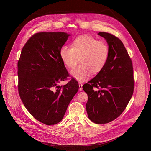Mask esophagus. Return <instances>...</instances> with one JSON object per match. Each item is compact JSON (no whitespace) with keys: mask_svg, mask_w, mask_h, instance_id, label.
<instances>
[{"mask_svg":"<svg viewBox=\"0 0 151 151\" xmlns=\"http://www.w3.org/2000/svg\"><path fill=\"white\" fill-rule=\"evenodd\" d=\"M82 86L83 85L81 83H79V90L81 91L82 90Z\"/></svg>","mask_w":151,"mask_h":151,"instance_id":"1","label":"esophagus"}]
</instances>
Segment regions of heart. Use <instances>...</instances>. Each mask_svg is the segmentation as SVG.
Listing matches in <instances>:
<instances>
[{
    "mask_svg": "<svg viewBox=\"0 0 151 151\" xmlns=\"http://www.w3.org/2000/svg\"><path fill=\"white\" fill-rule=\"evenodd\" d=\"M109 55L107 45L88 35L75 37L72 47L64 45L60 50V57L68 68H73L79 62L81 64L70 70V74L79 82H83L92 74H96L104 68Z\"/></svg>",
    "mask_w": 151,
    "mask_h": 151,
    "instance_id": "heart-1",
    "label": "heart"
}]
</instances>
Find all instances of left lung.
<instances>
[{"instance_id":"left-lung-1","label":"left lung","mask_w":151,"mask_h":151,"mask_svg":"<svg viewBox=\"0 0 151 151\" xmlns=\"http://www.w3.org/2000/svg\"><path fill=\"white\" fill-rule=\"evenodd\" d=\"M98 34L106 40L109 57L103 69L82 88L88 95L86 108L89 119L105 124L125 110L133 94L134 80L132 60L121 40L108 33Z\"/></svg>"}]
</instances>
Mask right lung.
Segmentation results:
<instances>
[{
    "label": "right lung",
    "mask_w": 151,
    "mask_h": 151,
    "mask_svg": "<svg viewBox=\"0 0 151 151\" xmlns=\"http://www.w3.org/2000/svg\"><path fill=\"white\" fill-rule=\"evenodd\" d=\"M70 34L65 32L35 34L22 48L18 62L19 93L24 106L36 119L46 125L62 120L79 88L60 57V50Z\"/></svg>",
    "instance_id": "obj_1"
}]
</instances>
